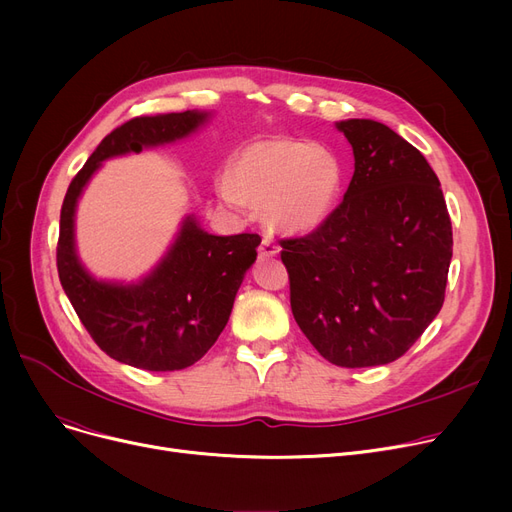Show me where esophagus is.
<instances>
[{
	"mask_svg": "<svg viewBox=\"0 0 512 512\" xmlns=\"http://www.w3.org/2000/svg\"><path fill=\"white\" fill-rule=\"evenodd\" d=\"M280 253V247L276 245V242L272 238H263L261 240V247H259V257L263 259H270V257H276Z\"/></svg>",
	"mask_w": 512,
	"mask_h": 512,
	"instance_id": "esophagus-1",
	"label": "esophagus"
}]
</instances>
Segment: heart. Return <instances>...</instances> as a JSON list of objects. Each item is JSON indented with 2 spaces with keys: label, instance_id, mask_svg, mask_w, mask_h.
<instances>
[{
  "label": "heart",
  "instance_id": "1",
  "mask_svg": "<svg viewBox=\"0 0 512 512\" xmlns=\"http://www.w3.org/2000/svg\"><path fill=\"white\" fill-rule=\"evenodd\" d=\"M346 172L336 153L309 141L263 139L240 149L218 195L232 209L263 203L265 220L286 234H311L340 205Z\"/></svg>",
  "mask_w": 512,
  "mask_h": 512
}]
</instances>
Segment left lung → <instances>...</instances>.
Segmentation results:
<instances>
[{
    "label": "left lung",
    "mask_w": 512,
    "mask_h": 512,
    "mask_svg": "<svg viewBox=\"0 0 512 512\" xmlns=\"http://www.w3.org/2000/svg\"><path fill=\"white\" fill-rule=\"evenodd\" d=\"M353 147L344 201L319 230L280 240L290 307L338 367L405 355L444 303L452 226L427 159L382 122H336Z\"/></svg>",
    "instance_id": "left-lung-1"
}]
</instances>
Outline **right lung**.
Listing matches in <instances>:
<instances>
[{
    "label": "right lung",
    "mask_w": 512,
    "mask_h": 512,
    "mask_svg": "<svg viewBox=\"0 0 512 512\" xmlns=\"http://www.w3.org/2000/svg\"><path fill=\"white\" fill-rule=\"evenodd\" d=\"M211 112L132 118L99 143L68 186L60 213L58 274L76 315L112 359L176 371L197 363L228 324L236 292L257 259V234L215 236L186 215L149 274L137 282L95 278L76 251V207L103 161L191 137Z\"/></svg>",
    "instance_id": "add662e5"
}]
</instances>
